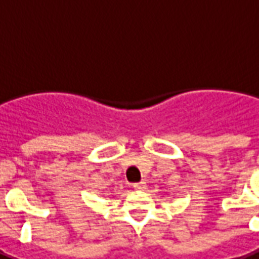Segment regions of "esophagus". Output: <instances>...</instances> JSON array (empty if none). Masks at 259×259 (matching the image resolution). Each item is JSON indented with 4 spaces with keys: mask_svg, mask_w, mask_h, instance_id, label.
Segmentation results:
<instances>
[{
    "mask_svg": "<svg viewBox=\"0 0 259 259\" xmlns=\"http://www.w3.org/2000/svg\"><path fill=\"white\" fill-rule=\"evenodd\" d=\"M134 189H138V190H144L146 189V182H138V184H134Z\"/></svg>",
    "mask_w": 259,
    "mask_h": 259,
    "instance_id": "34e87169",
    "label": "esophagus"
}]
</instances>
